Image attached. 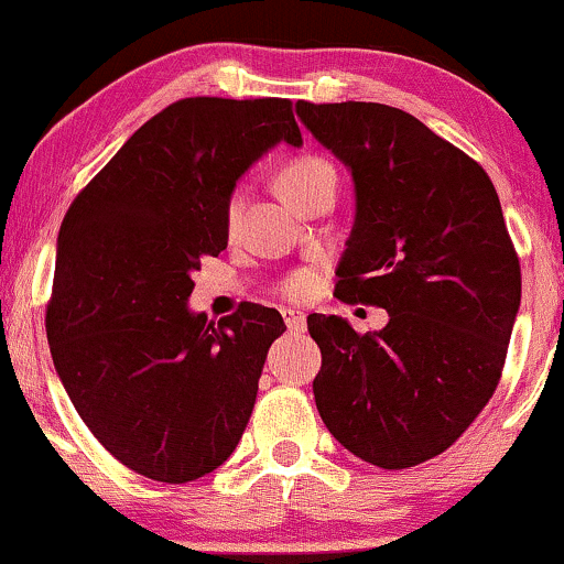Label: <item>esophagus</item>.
Wrapping results in <instances>:
<instances>
[{
    "instance_id": "obj_1",
    "label": "esophagus",
    "mask_w": 564,
    "mask_h": 564,
    "mask_svg": "<svg viewBox=\"0 0 564 564\" xmlns=\"http://www.w3.org/2000/svg\"><path fill=\"white\" fill-rule=\"evenodd\" d=\"M283 321H286V328L291 334H302L304 325H307V315H304L302 310H294V307H283L281 310Z\"/></svg>"
}]
</instances>
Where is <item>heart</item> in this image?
<instances>
[{
  "instance_id": "heart-1",
  "label": "heart",
  "mask_w": 564,
  "mask_h": 564,
  "mask_svg": "<svg viewBox=\"0 0 564 564\" xmlns=\"http://www.w3.org/2000/svg\"><path fill=\"white\" fill-rule=\"evenodd\" d=\"M325 171H330V165H328V162L317 160V158H302V160L289 162V165L283 167L281 173H278V194H281L283 199H291V196L300 192V188L307 186V183L315 178V175H321ZM239 205H241V196L236 194L234 202H230V207H228L230 220L239 215ZM315 283H317L315 273H310V270H302V273L291 275L289 281L283 283V294L291 296V300H304V296L312 294Z\"/></svg>"
}]
</instances>
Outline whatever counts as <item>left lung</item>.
Masks as SVG:
<instances>
[{
    "mask_svg": "<svg viewBox=\"0 0 564 564\" xmlns=\"http://www.w3.org/2000/svg\"><path fill=\"white\" fill-rule=\"evenodd\" d=\"M296 115L355 183L338 300L389 312L365 336L338 315L307 317L323 355L317 412L365 463L420 465L463 436L505 368L520 262L497 188L476 160L397 107L296 101Z\"/></svg>",
    "mask_w": 564,
    "mask_h": 564,
    "instance_id": "1",
    "label": "left lung"
}]
</instances>
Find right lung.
Masks as SVG:
<instances>
[{"instance_id":"obj_1","label":"right lung","mask_w":564,"mask_h":564,"mask_svg":"<svg viewBox=\"0 0 564 564\" xmlns=\"http://www.w3.org/2000/svg\"><path fill=\"white\" fill-rule=\"evenodd\" d=\"M302 147L289 99L194 97L135 131L73 199L57 236L46 338L67 397L126 467L188 484L234 454L278 310H188L202 257L228 247L236 183Z\"/></svg>"}]
</instances>
